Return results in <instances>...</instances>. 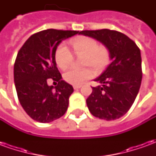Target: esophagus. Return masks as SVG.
Segmentation results:
<instances>
[{"label": "esophagus", "instance_id": "esophagus-1", "mask_svg": "<svg viewBox=\"0 0 156 156\" xmlns=\"http://www.w3.org/2000/svg\"><path fill=\"white\" fill-rule=\"evenodd\" d=\"M81 87V85H73V88L74 89H78V88H80Z\"/></svg>", "mask_w": 156, "mask_h": 156}]
</instances>
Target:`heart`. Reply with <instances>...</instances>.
<instances>
[{
  "mask_svg": "<svg viewBox=\"0 0 156 156\" xmlns=\"http://www.w3.org/2000/svg\"><path fill=\"white\" fill-rule=\"evenodd\" d=\"M72 47L78 56L85 57L83 64L91 66L96 71H99L107 65L109 59V52L104 46H98L95 39L87 37H76L71 40ZM56 62L60 68L65 69L73 60V54L66 46L62 45L57 49L55 54ZM93 76V72L89 68L75 69L70 68L65 72L63 78L65 81L74 85H80Z\"/></svg>",
  "mask_w": 156,
  "mask_h": 156,
  "instance_id": "heart-1",
  "label": "heart"
}]
</instances>
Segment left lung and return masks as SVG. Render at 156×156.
Wrapping results in <instances>:
<instances>
[{
	"mask_svg": "<svg viewBox=\"0 0 156 156\" xmlns=\"http://www.w3.org/2000/svg\"><path fill=\"white\" fill-rule=\"evenodd\" d=\"M79 34L96 39L109 52L110 64L94 81L86 103L95 117L115 120L124 115L136 98L142 80L140 50L134 41L117 31L102 29Z\"/></svg>",
	"mask_w": 156,
	"mask_h": 156,
	"instance_id": "1",
	"label": "left lung"
}]
</instances>
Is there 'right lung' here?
Returning <instances> with one entry per match:
<instances>
[{"label":"right lung","instance_id":"add662e5","mask_svg":"<svg viewBox=\"0 0 156 156\" xmlns=\"http://www.w3.org/2000/svg\"><path fill=\"white\" fill-rule=\"evenodd\" d=\"M77 31L48 29L29 37L19 50L14 64V82L19 102L32 119L50 123L64 115L73 86L58 71L55 59L58 46ZM58 82L49 86L47 79Z\"/></svg>","mask_w":156,"mask_h":156}]
</instances>
